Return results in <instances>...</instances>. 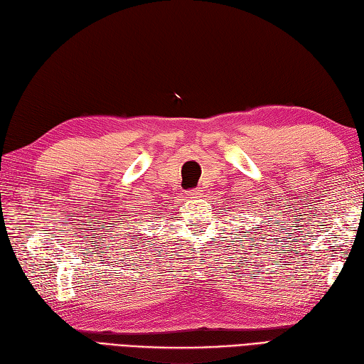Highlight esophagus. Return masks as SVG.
Here are the masks:
<instances>
[{
  "label": "esophagus",
  "instance_id": "obj_1",
  "mask_svg": "<svg viewBox=\"0 0 364 364\" xmlns=\"http://www.w3.org/2000/svg\"><path fill=\"white\" fill-rule=\"evenodd\" d=\"M187 198L190 199V201H196V199L203 198V190H199V188L190 190V191H187Z\"/></svg>",
  "mask_w": 364,
  "mask_h": 364
}]
</instances>
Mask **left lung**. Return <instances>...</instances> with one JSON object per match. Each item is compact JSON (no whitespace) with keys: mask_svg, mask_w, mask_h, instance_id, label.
<instances>
[{"mask_svg":"<svg viewBox=\"0 0 364 364\" xmlns=\"http://www.w3.org/2000/svg\"><path fill=\"white\" fill-rule=\"evenodd\" d=\"M262 215V213H261ZM261 223H267V221H261ZM237 251H239V250H237Z\"/></svg>","mask_w":364,"mask_h":364,"instance_id":"1","label":"left lung"}]
</instances>
